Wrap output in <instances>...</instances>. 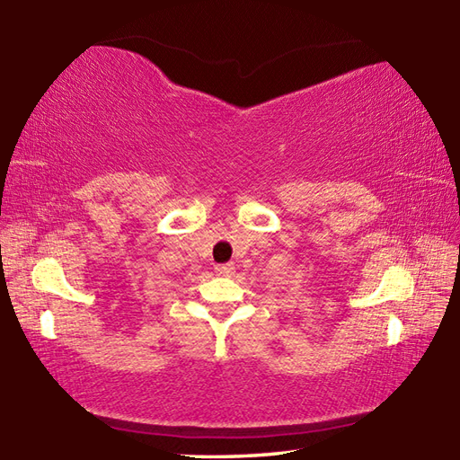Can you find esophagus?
<instances>
[{
    "mask_svg": "<svg viewBox=\"0 0 460 460\" xmlns=\"http://www.w3.org/2000/svg\"><path fill=\"white\" fill-rule=\"evenodd\" d=\"M233 270H235V267H233L231 262H227V265H215V272H217V275H221V277H229Z\"/></svg>",
    "mask_w": 460,
    "mask_h": 460,
    "instance_id": "1",
    "label": "esophagus"
}]
</instances>
